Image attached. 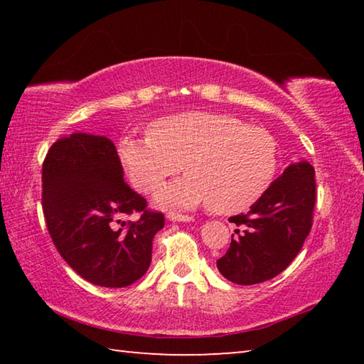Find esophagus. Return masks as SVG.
Listing matches in <instances>:
<instances>
[{
	"instance_id": "34e87169",
	"label": "esophagus",
	"mask_w": 364,
	"mask_h": 364,
	"mask_svg": "<svg viewBox=\"0 0 364 364\" xmlns=\"http://www.w3.org/2000/svg\"><path fill=\"white\" fill-rule=\"evenodd\" d=\"M167 218L170 221H183V223H189V221L194 220L193 217H189V215H181V213H175V212H170L167 215Z\"/></svg>"
}]
</instances>
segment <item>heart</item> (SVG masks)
<instances>
[{
	"instance_id": "1",
	"label": "heart",
	"mask_w": 364,
	"mask_h": 364,
	"mask_svg": "<svg viewBox=\"0 0 364 364\" xmlns=\"http://www.w3.org/2000/svg\"><path fill=\"white\" fill-rule=\"evenodd\" d=\"M119 157L133 186L152 193L184 167L186 176L157 191L160 207L208 204L231 215L254 205L278 170V144L258 127L213 112H183L154 120L146 136H123Z\"/></svg>"
}]
</instances>
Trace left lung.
I'll return each instance as SVG.
<instances>
[{"label": "left lung", "instance_id": "obj_1", "mask_svg": "<svg viewBox=\"0 0 364 364\" xmlns=\"http://www.w3.org/2000/svg\"><path fill=\"white\" fill-rule=\"evenodd\" d=\"M316 202L315 168L305 159L289 164L247 213L231 217L242 228L231 236L217 268L234 284H260L282 273L311 230Z\"/></svg>", "mask_w": 364, "mask_h": 364}]
</instances>
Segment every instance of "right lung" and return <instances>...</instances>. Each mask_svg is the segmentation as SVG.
Returning <instances> with one entry per match:
<instances>
[{"label":"right lung","mask_w":364,"mask_h":364,"mask_svg":"<svg viewBox=\"0 0 364 364\" xmlns=\"http://www.w3.org/2000/svg\"><path fill=\"white\" fill-rule=\"evenodd\" d=\"M41 183L48 231L75 273L101 287H127L146 273L165 220L146 210L144 197L123 181L112 141L80 132L59 138L46 154ZM133 211L141 218L115 230Z\"/></svg>","instance_id":"right-lung-1"}]
</instances>
